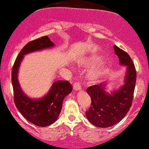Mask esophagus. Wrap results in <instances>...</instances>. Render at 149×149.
<instances>
[{"label":"esophagus","mask_w":149,"mask_h":149,"mask_svg":"<svg viewBox=\"0 0 149 149\" xmlns=\"http://www.w3.org/2000/svg\"><path fill=\"white\" fill-rule=\"evenodd\" d=\"M73 90H76V91H78V90H81V89H82L81 85H80L79 83H73Z\"/></svg>","instance_id":"1"}]
</instances>
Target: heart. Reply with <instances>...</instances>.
<instances>
[{"label":"heart","mask_w":149,"mask_h":149,"mask_svg":"<svg viewBox=\"0 0 149 149\" xmlns=\"http://www.w3.org/2000/svg\"><path fill=\"white\" fill-rule=\"evenodd\" d=\"M99 61L100 60L97 57H90L80 61V65L86 68H90L96 66ZM108 71H109V66L107 64L101 65L98 67L94 68L89 71L87 74V79L90 83H97L107 74Z\"/></svg>","instance_id":"heart-1"}]
</instances>
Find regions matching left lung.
Listing matches in <instances>:
<instances>
[{
    "label": "left lung",
    "instance_id": "1",
    "mask_svg": "<svg viewBox=\"0 0 149 149\" xmlns=\"http://www.w3.org/2000/svg\"><path fill=\"white\" fill-rule=\"evenodd\" d=\"M113 48L120 64L126 66L124 84L110 93L106 91L107 83L86 90L92 100L91 107L85 113L87 118L92 125L102 128L117 124L126 116L132 105L136 84V69L129 54L116 45Z\"/></svg>",
    "mask_w": 149,
    "mask_h": 149
}]
</instances>
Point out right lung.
<instances>
[{
  "instance_id": "1",
  "label": "right lung",
  "mask_w": 149,
  "mask_h": 149,
  "mask_svg": "<svg viewBox=\"0 0 149 149\" xmlns=\"http://www.w3.org/2000/svg\"><path fill=\"white\" fill-rule=\"evenodd\" d=\"M53 47L54 44L47 36L28 42L18 54L12 71L16 107L27 120L39 127L50 125L57 120L64 99L72 91V85L67 80L54 81L45 96L38 99L30 98L24 92L19 83V69L26 54Z\"/></svg>"
}]
</instances>
